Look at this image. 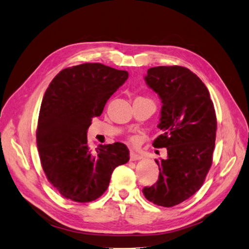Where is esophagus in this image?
I'll list each match as a JSON object with an SVG mask.
<instances>
[{
    "label": "esophagus",
    "instance_id": "1",
    "mask_svg": "<svg viewBox=\"0 0 249 249\" xmlns=\"http://www.w3.org/2000/svg\"><path fill=\"white\" fill-rule=\"evenodd\" d=\"M141 159H142V156H140V155L136 154L135 151H131V152H130V160H131V161L141 160Z\"/></svg>",
    "mask_w": 249,
    "mask_h": 249
}]
</instances>
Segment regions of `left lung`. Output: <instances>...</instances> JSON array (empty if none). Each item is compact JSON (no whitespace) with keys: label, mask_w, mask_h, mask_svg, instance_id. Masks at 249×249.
<instances>
[{"label":"left lung","mask_w":249,"mask_h":249,"mask_svg":"<svg viewBox=\"0 0 249 249\" xmlns=\"http://www.w3.org/2000/svg\"><path fill=\"white\" fill-rule=\"evenodd\" d=\"M147 85L162 100L163 130L152 145L167 149V158L156 160L159 180L143 194L151 203L173 207L194 196L203 185L213 164L216 117L213 101L199 76L182 66L147 70Z\"/></svg>","instance_id":"8db88e82"}]
</instances>
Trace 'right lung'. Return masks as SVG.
<instances>
[{
    "mask_svg": "<svg viewBox=\"0 0 249 249\" xmlns=\"http://www.w3.org/2000/svg\"><path fill=\"white\" fill-rule=\"evenodd\" d=\"M128 79V72L100 63L68 67L46 89L40 108L36 145L44 173L66 199L97 200L110 182L113 169L129 161L123 143L87 142V129L100 117L106 102Z\"/></svg>",
    "mask_w": 249,
    "mask_h": 249,
    "instance_id": "right-lung-1",
    "label": "right lung"
}]
</instances>
